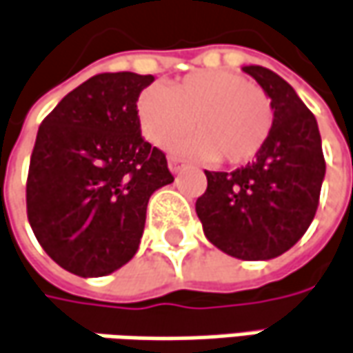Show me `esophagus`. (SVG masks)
<instances>
[{
    "instance_id": "34e87169",
    "label": "esophagus",
    "mask_w": 353,
    "mask_h": 353,
    "mask_svg": "<svg viewBox=\"0 0 353 353\" xmlns=\"http://www.w3.org/2000/svg\"><path fill=\"white\" fill-rule=\"evenodd\" d=\"M168 165H170V172H172V174H179V172L185 168V163L179 160V158H174V156L168 158Z\"/></svg>"
}]
</instances>
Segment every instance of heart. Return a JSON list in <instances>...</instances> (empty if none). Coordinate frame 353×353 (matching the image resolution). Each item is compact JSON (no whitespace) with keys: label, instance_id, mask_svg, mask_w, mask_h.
<instances>
[{"label":"heart","instance_id":"b5f03b06","mask_svg":"<svg viewBox=\"0 0 353 353\" xmlns=\"http://www.w3.org/2000/svg\"><path fill=\"white\" fill-rule=\"evenodd\" d=\"M138 116L150 142L205 161L243 165L256 158L272 130L268 97L249 79L227 70H199L172 88L152 85L138 99Z\"/></svg>","mask_w":353,"mask_h":353}]
</instances>
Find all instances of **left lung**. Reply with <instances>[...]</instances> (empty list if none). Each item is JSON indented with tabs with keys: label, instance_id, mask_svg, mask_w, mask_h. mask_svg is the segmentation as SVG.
<instances>
[{
	"label": "left lung",
	"instance_id": "8db88e82",
	"mask_svg": "<svg viewBox=\"0 0 353 353\" xmlns=\"http://www.w3.org/2000/svg\"><path fill=\"white\" fill-rule=\"evenodd\" d=\"M272 106V130L256 160L231 174L205 172L195 203L205 237L241 261L286 253L314 219L326 174L314 114L296 90L270 69L243 67Z\"/></svg>",
	"mask_w": 353,
	"mask_h": 353
}]
</instances>
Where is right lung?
Here are the masks:
<instances>
[{"label":"right lung","instance_id":"obj_1","mask_svg":"<svg viewBox=\"0 0 353 353\" xmlns=\"http://www.w3.org/2000/svg\"><path fill=\"white\" fill-rule=\"evenodd\" d=\"M152 83V74H97L39 126L27 177L29 225L45 253L83 279L130 261L152 193L174 181L163 152L140 130L136 102Z\"/></svg>","mask_w":353,"mask_h":353}]
</instances>
